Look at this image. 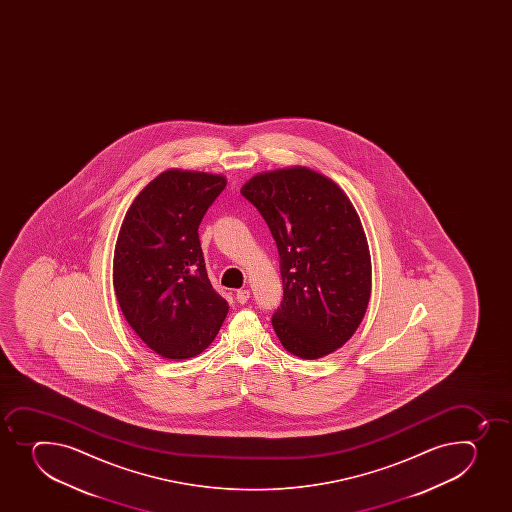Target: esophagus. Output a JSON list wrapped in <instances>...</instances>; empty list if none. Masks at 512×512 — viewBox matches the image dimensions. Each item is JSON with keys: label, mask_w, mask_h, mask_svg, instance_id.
Masks as SVG:
<instances>
[{"label": "esophagus", "mask_w": 512, "mask_h": 512, "mask_svg": "<svg viewBox=\"0 0 512 512\" xmlns=\"http://www.w3.org/2000/svg\"><path fill=\"white\" fill-rule=\"evenodd\" d=\"M235 299H237L238 304H245V302H247V300L250 299V290H237V295H235Z\"/></svg>", "instance_id": "34e87169"}]
</instances>
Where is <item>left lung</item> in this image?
Segmentation results:
<instances>
[{
    "mask_svg": "<svg viewBox=\"0 0 512 512\" xmlns=\"http://www.w3.org/2000/svg\"><path fill=\"white\" fill-rule=\"evenodd\" d=\"M240 192L279 248L284 300L272 317L275 334L300 359L332 354L355 334L372 290L354 205L334 180L302 165L257 173Z\"/></svg>",
    "mask_w": 512,
    "mask_h": 512,
    "instance_id": "1",
    "label": "left lung"
}]
</instances>
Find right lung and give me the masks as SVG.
Wrapping results in <instances>:
<instances>
[{"label": "right lung", "mask_w": 512, "mask_h": 512, "mask_svg": "<svg viewBox=\"0 0 512 512\" xmlns=\"http://www.w3.org/2000/svg\"><path fill=\"white\" fill-rule=\"evenodd\" d=\"M227 178L170 168L138 193L113 255V287L128 324L168 360L202 354L217 337L228 304L213 290L198 225Z\"/></svg>", "instance_id": "1"}]
</instances>
